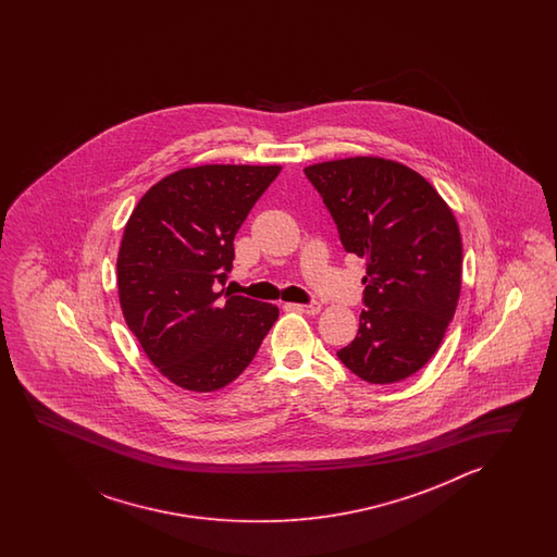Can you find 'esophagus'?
<instances>
[{
	"instance_id": "34e87169",
	"label": "esophagus",
	"mask_w": 557,
	"mask_h": 557,
	"mask_svg": "<svg viewBox=\"0 0 557 557\" xmlns=\"http://www.w3.org/2000/svg\"><path fill=\"white\" fill-rule=\"evenodd\" d=\"M290 307L298 310V312H305V314H319L320 312V302H308V305H290Z\"/></svg>"
}]
</instances>
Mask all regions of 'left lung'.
Wrapping results in <instances>:
<instances>
[{"label":"left lung","mask_w":557,"mask_h":557,"mask_svg":"<svg viewBox=\"0 0 557 557\" xmlns=\"http://www.w3.org/2000/svg\"><path fill=\"white\" fill-rule=\"evenodd\" d=\"M346 252L367 259L364 310L355 341L336 356L358 379L392 384L438 350L458 307L462 237L426 178L380 157L305 169Z\"/></svg>","instance_id":"obj_1"}]
</instances>
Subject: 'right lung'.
Returning <instances> with one entry per match:
<instances>
[{
    "label": "right lung",
    "mask_w": 557,
    "mask_h": 557,
    "mask_svg": "<svg viewBox=\"0 0 557 557\" xmlns=\"http://www.w3.org/2000/svg\"><path fill=\"white\" fill-rule=\"evenodd\" d=\"M278 165L181 169L147 190L125 225L119 302L159 372L190 392L237 379L278 319V308L214 293L233 269V240Z\"/></svg>",
    "instance_id": "add662e5"
}]
</instances>
